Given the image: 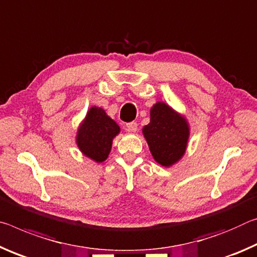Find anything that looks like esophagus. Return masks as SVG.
<instances>
[{"label": "esophagus", "mask_w": 257, "mask_h": 257, "mask_svg": "<svg viewBox=\"0 0 257 257\" xmlns=\"http://www.w3.org/2000/svg\"><path fill=\"white\" fill-rule=\"evenodd\" d=\"M125 130H126V131H127V132H130V133L137 132L138 124L136 123V121H131V123H127V124H126Z\"/></svg>", "instance_id": "esophagus-1"}]
</instances>
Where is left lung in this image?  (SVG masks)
I'll list each match as a JSON object with an SVG mask.
<instances>
[{
    "label": "left lung",
    "instance_id": "1",
    "mask_svg": "<svg viewBox=\"0 0 257 257\" xmlns=\"http://www.w3.org/2000/svg\"><path fill=\"white\" fill-rule=\"evenodd\" d=\"M155 161L170 167L186 153L190 131L187 119L165 102L150 109V123L142 128Z\"/></svg>",
    "mask_w": 257,
    "mask_h": 257
}]
</instances>
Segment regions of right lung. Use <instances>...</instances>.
<instances>
[{"label": "right lung", "instance_id": "1", "mask_svg": "<svg viewBox=\"0 0 257 257\" xmlns=\"http://www.w3.org/2000/svg\"><path fill=\"white\" fill-rule=\"evenodd\" d=\"M120 132L119 126L109 117L102 108L91 107L79 125L76 144L86 157L96 163L108 158L112 139Z\"/></svg>", "mask_w": 257, "mask_h": 257}]
</instances>
